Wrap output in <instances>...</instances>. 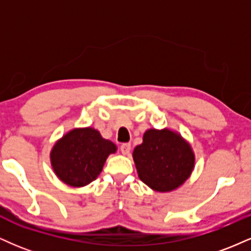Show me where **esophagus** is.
<instances>
[{
    "label": "esophagus",
    "mask_w": 251,
    "mask_h": 251,
    "mask_svg": "<svg viewBox=\"0 0 251 251\" xmlns=\"http://www.w3.org/2000/svg\"><path fill=\"white\" fill-rule=\"evenodd\" d=\"M120 151H122L123 154H128L129 151H131V144L125 143L120 146Z\"/></svg>",
    "instance_id": "obj_1"
}]
</instances>
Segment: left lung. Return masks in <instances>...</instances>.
<instances>
[{
  "label": "left lung",
  "mask_w": 251,
  "mask_h": 251,
  "mask_svg": "<svg viewBox=\"0 0 251 251\" xmlns=\"http://www.w3.org/2000/svg\"><path fill=\"white\" fill-rule=\"evenodd\" d=\"M133 160L140 180L154 191L179 188L191 175L195 154L190 144L169 128H150L135 146Z\"/></svg>",
  "instance_id": "8db88e82"
}]
</instances>
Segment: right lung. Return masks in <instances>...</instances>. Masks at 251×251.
<instances>
[{"mask_svg": "<svg viewBox=\"0 0 251 251\" xmlns=\"http://www.w3.org/2000/svg\"><path fill=\"white\" fill-rule=\"evenodd\" d=\"M116 151L117 146L97 129L74 128L51 149V168L63 183L80 188L97 179L108 155Z\"/></svg>", "mask_w": 251, "mask_h": 251, "instance_id": "add662e5", "label": "right lung"}]
</instances>
